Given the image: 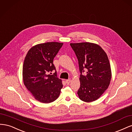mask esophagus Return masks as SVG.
Returning a JSON list of instances; mask_svg holds the SVG:
<instances>
[{"mask_svg":"<svg viewBox=\"0 0 132 132\" xmlns=\"http://www.w3.org/2000/svg\"><path fill=\"white\" fill-rule=\"evenodd\" d=\"M65 82H66V83H67V84H68V85L69 84L70 82H71V79H67V80H66Z\"/></svg>","mask_w":132,"mask_h":132,"instance_id":"34e87169","label":"esophagus"}]
</instances>
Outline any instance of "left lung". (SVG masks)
<instances>
[{
	"mask_svg": "<svg viewBox=\"0 0 132 132\" xmlns=\"http://www.w3.org/2000/svg\"><path fill=\"white\" fill-rule=\"evenodd\" d=\"M78 60L80 87L78 95L81 100L90 102L97 100L107 89L111 79V69L105 52L97 44L71 43ZM88 70L86 75L82 73Z\"/></svg>",
	"mask_w": 132,
	"mask_h": 132,
	"instance_id": "obj_1",
	"label": "left lung"
}]
</instances>
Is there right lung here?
<instances>
[{
    "instance_id": "add662e5",
    "label": "right lung",
    "mask_w": 132,
    "mask_h": 132,
    "mask_svg": "<svg viewBox=\"0 0 132 132\" xmlns=\"http://www.w3.org/2000/svg\"><path fill=\"white\" fill-rule=\"evenodd\" d=\"M63 43L52 42L38 44L28 51L22 68L23 84L36 100L45 103L57 99L63 87L57 77L53 59Z\"/></svg>"
}]
</instances>
